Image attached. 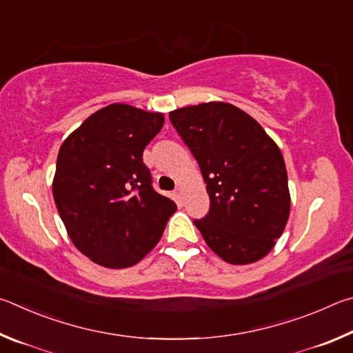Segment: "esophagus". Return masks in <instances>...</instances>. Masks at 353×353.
<instances>
[{
	"label": "esophagus",
	"instance_id": "1",
	"mask_svg": "<svg viewBox=\"0 0 353 353\" xmlns=\"http://www.w3.org/2000/svg\"><path fill=\"white\" fill-rule=\"evenodd\" d=\"M173 195H175L178 200H180L181 195H183V189H181V188H176L175 190H173Z\"/></svg>",
	"mask_w": 353,
	"mask_h": 353
}]
</instances>
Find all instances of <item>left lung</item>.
<instances>
[{
  "label": "left lung",
  "mask_w": 353,
  "mask_h": 353,
  "mask_svg": "<svg viewBox=\"0 0 353 353\" xmlns=\"http://www.w3.org/2000/svg\"><path fill=\"white\" fill-rule=\"evenodd\" d=\"M200 165L211 200L194 220L215 254L232 265L261 261L282 236L290 215L285 161L256 119L226 102L169 113Z\"/></svg>",
  "instance_id": "obj_1"
}]
</instances>
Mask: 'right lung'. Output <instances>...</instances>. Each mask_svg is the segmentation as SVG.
<instances>
[{"instance_id":"obj_1","label":"right lung","mask_w":353,"mask_h":353,"mask_svg":"<svg viewBox=\"0 0 353 353\" xmlns=\"http://www.w3.org/2000/svg\"><path fill=\"white\" fill-rule=\"evenodd\" d=\"M164 125L163 113L111 103L63 141L54 201L76 248L105 268L142 261L163 236L176 205L158 194L142 161Z\"/></svg>"}]
</instances>
